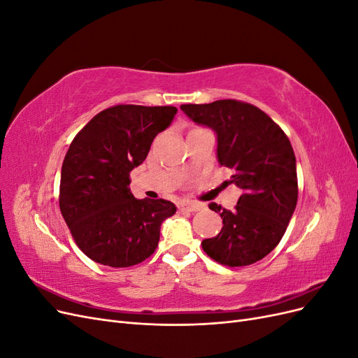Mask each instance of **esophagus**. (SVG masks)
<instances>
[{
    "label": "esophagus",
    "instance_id": "1",
    "mask_svg": "<svg viewBox=\"0 0 358 358\" xmlns=\"http://www.w3.org/2000/svg\"><path fill=\"white\" fill-rule=\"evenodd\" d=\"M179 210L180 212H197V210H200V208L201 206L199 204V203H189V201H183V203H180L179 206Z\"/></svg>",
    "mask_w": 358,
    "mask_h": 358
}]
</instances>
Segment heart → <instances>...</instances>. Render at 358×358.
<instances>
[{"mask_svg": "<svg viewBox=\"0 0 358 358\" xmlns=\"http://www.w3.org/2000/svg\"><path fill=\"white\" fill-rule=\"evenodd\" d=\"M194 129H197V128H194Z\"/></svg>", "mask_w": 358, "mask_h": 358, "instance_id": "1", "label": "heart"}]
</instances>
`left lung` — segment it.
Listing matches in <instances>:
<instances>
[{"mask_svg":"<svg viewBox=\"0 0 358 358\" xmlns=\"http://www.w3.org/2000/svg\"><path fill=\"white\" fill-rule=\"evenodd\" d=\"M180 109L194 122L215 129L220 164L231 169L230 182L243 191L233 210L209 204L224 225L201 242L203 251L229 267L254 264L276 248L296 209L299 185L289 140L272 117L245 101L182 104Z\"/></svg>","mask_w":358,"mask_h":358,"instance_id":"obj_1","label":"left lung"}]
</instances>
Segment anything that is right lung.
Returning a JSON list of instances; mask_svg holds the SVG:
<instances>
[{"instance_id": "1", "label": "right lung", "mask_w": 358, "mask_h": 358, "mask_svg": "<svg viewBox=\"0 0 358 358\" xmlns=\"http://www.w3.org/2000/svg\"><path fill=\"white\" fill-rule=\"evenodd\" d=\"M176 112L173 106H112L73 138L61 169L59 209L76 245L94 262L131 267L155 252L161 224L176 206L136 199L129 173Z\"/></svg>"}]
</instances>
